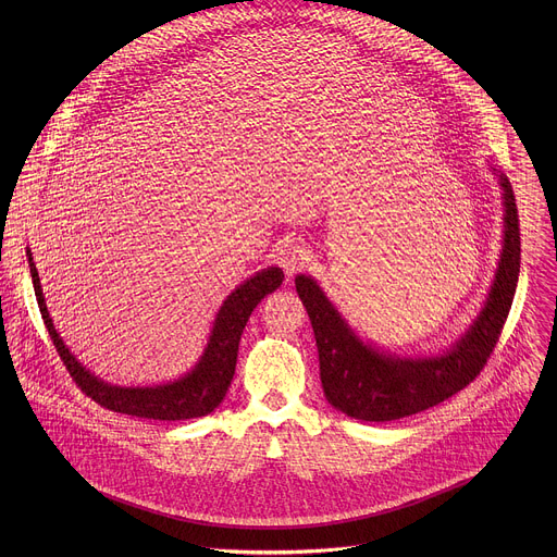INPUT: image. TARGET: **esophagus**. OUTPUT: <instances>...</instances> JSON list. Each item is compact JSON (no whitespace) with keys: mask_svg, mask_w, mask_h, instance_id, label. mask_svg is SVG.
Masks as SVG:
<instances>
[{"mask_svg":"<svg viewBox=\"0 0 557 557\" xmlns=\"http://www.w3.org/2000/svg\"><path fill=\"white\" fill-rule=\"evenodd\" d=\"M307 261H309V250L305 244H287L278 257V263L283 265L287 276L302 270L307 265Z\"/></svg>","mask_w":557,"mask_h":557,"instance_id":"1","label":"esophagus"}]
</instances>
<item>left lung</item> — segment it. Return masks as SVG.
I'll list each match as a JSON object with an SVG mask.
<instances>
[{"mask_svg": "<svg viewBox=\"0 0 557 557\" xmlns=\"http://www.w3.org/2000/svg\"><path fill=\"white\" fill-rule=\"evenodd\" d=\"M493 173L504 199L502 252L484 307L450 349L437 356H398L364 343L313 276H296V292L318 341L321 388L334 409L364 422L398 420L457 395L480 375L512 307L521 268L515 193L502 171Z\"/></svg>", "mask_w": 557, "mask_h": 557, "instance_id": "8db88e82", "label": "left lung"}]
</instances>
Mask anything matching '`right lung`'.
<instances>
[{
  "label": "right lung",
  "instance_id": "1",
  "mask_svg": "<svg viewBox=\"0 0 557 557\" xmlns=\"http://www.w3.org/2000/svg\"><path fill=\"white\" fill-rule=\"evenodd\" d=\"M27 261H29V274L34 283L36 300L40 307V315L45 319V325L49 330V336L60 358L64 360L69 373L73 375L81 391L111 411H120L137 418H150V420L152 418L154 420L199 418L214 411L223 403L236 373L242 330L250 318L252 309L263 300V296L281 287L285 278L281 268L270 265L265 270L255 272L250 278H246L242 285H238L219 309L201 358L182 377L159 386H113L96 377L94 373H89V369H85L71 354V349L64 345L62 336L53 325V319L47 311L40 276L29 248H27Z\"/></svg>",
  "mask_w": 557,
  "mask_h": 557
}]
</instances>
